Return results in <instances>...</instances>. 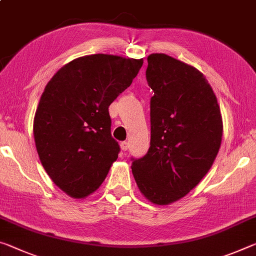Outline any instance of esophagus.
Returning a JSON list of instances; mask_svg holds the SVG:
<instances>
[{
    "mask_svg": "<svg viewBox=\"0 0 256 256\" xmlns=\"http://www.w3.org/2000/svg\"><path fill=\"white\" fill-rule=\"evenodd\" d=\"M128 147H130V144H128V141H122V142H120V148H122V150H123V152H126V150L128 149Z\"/></svg>",
    "mask_w": 256,
    "mask_h": 256,
    "instance_id": "1",
    "label": "esophagus"
}]
</instances>
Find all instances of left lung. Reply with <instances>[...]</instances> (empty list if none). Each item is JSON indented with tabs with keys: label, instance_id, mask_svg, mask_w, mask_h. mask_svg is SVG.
<instances>
[{
	"label": "left lung",
	"instance_id": "1",
	"mask_svg": "<svg viewBox=\"0 0 256 256\" xmlns=\"http://www.w3.org/2000/svg\"><path fill=\"white\" fill-rule=\"evenodd\" d=\"M150 147L131 158L144 197L168 205L184 197L205 176L218 152L222 117L208 80L192 66L164 54L148 56Z\"/></svg>",
	"mask_w": 256,
	"mask_h": 256
}]
</instances>
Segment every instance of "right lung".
Returning <instances> with one entry per match:
<instances>
[{"label": "right lung", "instance_id": "1", "mask_svg": "<svg viewBox=\"0 0 256 256\" xmlns=\"http://www.w3.org/2000/svg\"><path fill=\"white\" fill-rule=\"evenodd\" d=\"M142 64L102 54L80 56L44 88L34 118L36 149L51 180L70 197L96 192L118 157L108 108Z\"/></svg>", "mask_w": 256, "mask_h": 256}]
</instances>
